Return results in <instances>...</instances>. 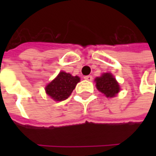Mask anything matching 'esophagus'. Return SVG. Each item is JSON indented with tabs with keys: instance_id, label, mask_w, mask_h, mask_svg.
I'll return each mask as SVG.
<instances>
[{
	"instance_id": "1",
	"label": "esophagus",
	"mask_w": 156,
	"mask_h": 156,
	"mask_svg": "<svg viewBox=\"0 0 156 156\" xmlns=\"http://www.w3.org/2000/svg\"><path fill=\"white\" fill-rule=\"evenodd\" d=\"M84 78H85V79H86V80H88V81H91V80H92V76H91V75H88V76H85V77H84Z\"/></svg>"
}]
</instances>
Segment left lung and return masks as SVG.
<instances>
[{"label": "left lung", "instance_id": "left-lung-1", "mask_svg": "<svg viewBox=\"0 0 156 156\" xmlns=\"http://www.w3.org/2000/svg\"><path fill=\"white\" fill-rule=\"evenodd\" d=\"M95 81L97 88L108 98L115 97L120 90L118 83L110 73H105L101 77L96 78Z\"/></svg>", "mask_w": 156, "mask_h": 156}]
</instances>
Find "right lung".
<instances>
[{
	"label": "right lung",
	"instance_id": "right-lung-1",
	"mask_svg": "<svg viewBox=\"0 0 156 156\" xmlns=\"http://www.w3.org/2000/svg\"><path fill=\"white\" fill-rule=\"evenodd\" d=\"M78 82V76L73 77L69 73L61 71L46 87V93L55 101H63L69 97Z\"/></svg>",
	"mask_w": 156,
	"mask_h": 156
}]
</instances>
